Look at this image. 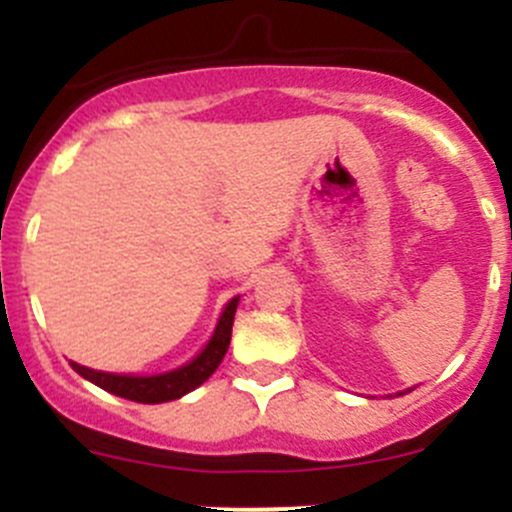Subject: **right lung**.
I'll return each instance as SVG.
<instances>
[{
  "label": "right lung",
  "mask_w": 512,
  "mask_h": 512,
  "mask_svg": "<svg viewBox=\"0 0 512 512\" xmlns=\"http://www.w3.org/2000/svg\"><path fill=\"white\" fill-rule=\"evenodd\" d=\"M235 309L237 297L225 307L223 317H220L218 322V329H215L208 347L195 356L188 366H183V369L168 371V374L160 376H118L106 374V371L86 369V366L74 364V361H71V366H74L76 374L89 379L91 384L101 386L103 391H111V394L121 396V399L138 401V404H163V401L180 399V396H185L188 391L198 389L203 381H208L210 376H213V371L220 366L227 347H230Z\"/></svg>",
  "instance_id": "add662e5"
}]
</instances>
